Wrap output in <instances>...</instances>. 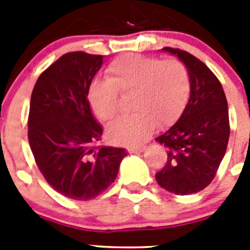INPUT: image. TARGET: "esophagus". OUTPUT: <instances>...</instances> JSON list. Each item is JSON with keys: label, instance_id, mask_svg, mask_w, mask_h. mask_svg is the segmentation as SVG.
<instances>
[{"label": "esophagus", "instance_id": "1", "mask_svg": "<svg viewBox=\"0 0 250 250\" xmlns=\"http://www.w3.org/2000/svg\"><path fill=\"white\" fill-rule=\"evenodd\" d=\"M126 150L129 152H134V154H135V152H143L145 150V146H129V147H126Z\"/></svg>", "mask_w": 250, "mask_h": 250}]
</instances>
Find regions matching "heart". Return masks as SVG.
Segmentation results:
<instances>
[{"label": "heart", "instance_id": "heart-1", "mask_svg": "<svg viewBox=\"0 0 250 250\" xmlns=\"http://www.w3.org/2000/svg\"><path fill=\"white\" fill-rule=\"evenodd\" d=\"M106 74L107 79L95 80L89 89L90 106L100 120L116 118L120 94H131V114L107 126V136L118 144L139 145L149 138L155 124H173L190 96V74L178 59L126 54L114 60Z\"/></svg>", "mask_w": 250, "mask_h": 250}]
</instances>
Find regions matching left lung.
Instances as JSON below:
<instances>
[{"label":"left lung","mask_w":250,"mask_h":250,"mask_svg":"<svg viewBox=\"0 0 250 250\" xmlns=\"http://www.w3.org/2000/svg\"><path fill=\"white\" fill-rule=\"evenodd\" d=\"M163 50L185 63L191 90L182 116L155 139L167 149V164L155 179L170 193L189 195L213 182L224 158L230 134L228 103L220 81L203 61L180 48Z\"/></svg>","instance_id":"left-lung-1"}]
</instances>
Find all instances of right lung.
I'll return each mask as SVG.
<instances>
[{"label":"right lung","mask_w":250,"mask_h":250,"mask_svg":"<svg viewBox=\"0 0 250 250\" xmlns=\"http://www.w3.org/2000/svg\"><path fill=\"white\" fill-rule=\"evenodd\" d=\"M101 55H62L37 79L31 95L28 143L46 182L74 200H91L114 183L126 151L98 146L103 127L87 100Z\"/></svg>","instance_id":"right-lung-1"}]
</instances>
